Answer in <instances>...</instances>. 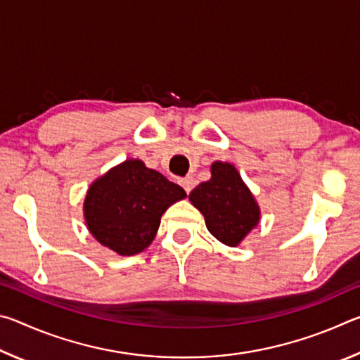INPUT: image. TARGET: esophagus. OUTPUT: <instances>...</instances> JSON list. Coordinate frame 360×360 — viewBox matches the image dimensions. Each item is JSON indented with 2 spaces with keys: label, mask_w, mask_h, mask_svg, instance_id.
Returning a JSON list of instances; mask_svg holds the SVG:
<instances>
[{
  "label": "esophagus",
  "mask_w": 360,
  "mask_h": 360,
  "mask_svg": "<svg viewBox=\"0 0 360 360\" xmlns=\"http://www.w3.org/2000/svg\"><path fill=\"white\" fill-rule=\"evenodd\" d=\"M179 184L182 186V188H184V191L188 193L193 188V186H195V181H193V178H191V176H186V178H182V179H179Z\"/></svg>",
  "instance_id": "34e87169"
}]
</instances>
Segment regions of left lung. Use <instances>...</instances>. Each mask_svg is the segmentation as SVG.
Returning a JSON list of instances; mask_svg holds the SVG:
<instances>
[{
    "instance_id": "obj_1",
    "label": "left lung",
    "mask_w": 360,
    "mask_h": 360,
    "mask_svg": "<svg viewBox=\"0 0 360 360\" xmlns=\"http://www.w3.org/2000/svg\"><path fill=\"white\" fill-rule=\"evenodd\" d=\"M188 200L202 211L210 233L227 246H238L259 222V206L230 163H212L211 179L195 187Z\"/></svg>"
}]
</instances>
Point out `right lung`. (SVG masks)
<instances>
[{
    "label": "right lung",
    "instance_id": "1",
    "mask_svg": "<svg viewBox=\"0 0 360 360\" xmlns=\"http://www.w3.org/2000/svg\"><path fill=\"white\" fill-rule=\"evenodd\" d=\"M184 197V188L141 160H125L90 186L85 222L103 246L133 255L150 245L163 212Z\"/></svg>",
    "mask_w": 360,
    "mask_h": 360
}]
</instances>
